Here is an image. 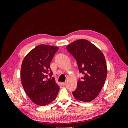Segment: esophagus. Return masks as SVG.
<instances>
[{"label": "esophagus", "instance_id": "1", "mask_svg": "<svg viewBox=\"0 0 128 128\" xmlns=\"http://www.w3.org/2000/svg\"><path fill=\"white\" fill-rule=\"evenodd\" d=\"M66 84V82H63V83H62V86H65Z\"/></svg>", "mask_w": 128, "mask_h": 128}]
</instances>
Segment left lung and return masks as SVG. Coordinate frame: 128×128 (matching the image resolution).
I'll return each mask as SVG.
<instances>
[{"label":"left lung","mask_w":128,"mask_h":128,"mask_svg":"<svg viewBox=\"0 0 128 128\" xmlns=\"http://www.w3.org/2000/svg\"><path fill=\"white\" fill-rule=\"evenodd\" d=\"M75 58L80 72L84 75L72 92L74 98L84 102L94 99L104 86L107 74L105 58L94 44L86 40L73 42L66 47Z\"/></svg>","instance_id":"left-lung-1"}]
</instances>
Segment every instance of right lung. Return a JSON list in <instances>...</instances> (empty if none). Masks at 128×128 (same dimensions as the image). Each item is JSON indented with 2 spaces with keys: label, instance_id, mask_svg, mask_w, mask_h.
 <instances>
[{
  "label": "right lung",
  "instance_id": "right-lung-1",
  "mask_svg": "<svg viewBox=\"0 0 128 128\" xmlns=\"http://www.w3.org/2000/svg\"><path fill=\"white\" fill-rule=\"evenodd\" d=\"M59 48L38 45L27 54L22 61L21 79L25 92L37 105L45 106L54 100L60 88L56 83L50 62ZM48 74L51 78H48Z\"/></svg>",
  "mask_w": 128,
  "mask_h": 128
}]
</instances>
